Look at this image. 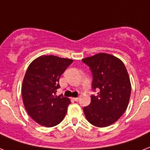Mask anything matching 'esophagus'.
<instances>
[{
	"instance_id": "34e87169",
	"label": "esophagus",
	"mask_w": 150,
	"mask_h": 150,
	"mask_svg": "<svg viewBox=\"0 0 150 150\" xmlns=\"http://www.w3.org/2000/svg\"><path fill=\"white\" fill-rule=\"evenodd\" d=\"M72 100H74V101H78V100H79V98H73Z\"/></svg>"
}]
</instances>
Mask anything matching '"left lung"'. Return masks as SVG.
<instances>
[{
  "mask_svg": "<svg viewBox=\"0 0 150 150\" xmlns=\"http://www.w3.org/2000/svg\"><path fill=\"white\" fill-rule=\"evenodd\" d=\"M93 75L90 105L83 108L91 124L105 127L120 118L128 105L131 86L125 65L120 59L107 53H98L82 60Z\"/></svg>",
  "mask_w": 150,
  "mask_h": 150,
  "instance_id": "left-lung-1",
  "label": "left lung"
}]
</instances>
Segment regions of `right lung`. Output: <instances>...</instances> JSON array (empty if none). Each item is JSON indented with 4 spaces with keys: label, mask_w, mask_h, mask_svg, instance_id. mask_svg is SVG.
<instances>
[{
    "label": "right lung",
    "mask_w": 150,
    "mask_h": 150,
    "mask_svg": "<svg viewBox=\"0 0 150 150\" xmlns=\"http://www.w3.org/2000/svg\"><path fill=\"white\" fill-rule=\"evenodd\" d=\"M72 60L56 56L39 57L29 65L22 86L25 108L40 125L56 126L67 113L70 99L56 95L59 79Z\"/></svg>",
    "instance_id": "right-lung-1"
}]
</instances>
